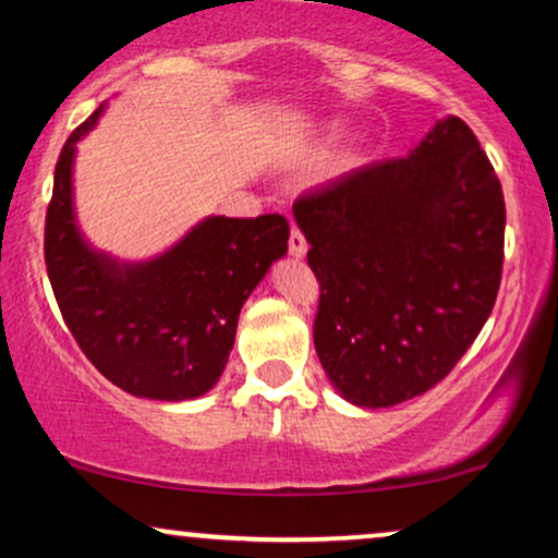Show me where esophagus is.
I'll list each match as a JSON object with an SVG mask.
<instances>
[{
  "label": "esophagus",
  "instance_id": "esophagus-1",
  "mask_svg": "<svg viewBox=\"0 0 558 558\" xmlns=\"http://www.w3.org/2000/svg\"><path fill=\"white\" fill-rule=\"evenodd\" d=\"M306 248H310V243H306L304 233H301V230L293 226L291 228V239H288V252H291V257L301 259L306 254Z\"/></svg>",
  "mask_w": 558,
  "mask_h": 558
}]
</instances>
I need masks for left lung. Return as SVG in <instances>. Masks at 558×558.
<instances>
[{
	"label": "left lung",
	"mask_w": 558,
	"mask_h": 558,
	"mask_svg": "<svg viewBox=\"0 0 558 558\" xmlns=\"http://www.w3.org/2000/svg\"><path fill=\"white\" fill-rule=\"evenodd\" d=\"M319 283L315 349L356 407L438 386L496 304L504 191L462 118L409 157L364 165L293 202Z\"/></svg>",
	"instance_id": "obj_1"
}]
</instances>
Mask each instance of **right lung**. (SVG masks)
<instances>
[{"instance_id": "add662e5", "label": "right lung", "mask_w": 558, "mask_h": 558, "mask_svg": "<svg viewBox=\"0 0 558 558\" xmlns=\"http://www.w3.org/2000/svg\"><path fill=\"white\" fill-rule=\"evenodd\" d=\"M101 107L70 133L54 168L44 226V262L57 306L75 343L125 393L183 401L220 380L243 301L288 252L283 215L207 217L144 265L96 254L73 220L75 141Z\"/></svg>"}]
</instances>
